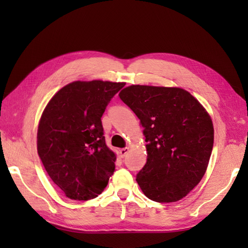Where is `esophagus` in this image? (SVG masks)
Segmentation results:
<instances>
[{"instance_id": "1", "label": "esophagus", "mask_w": 248, "mask_h": 248, "mask_svg": "<svg viewBox=\"0 0 248 248\" xmlns=\"http://www.w3.org/2000/svg\"><path fill=\"white\" fill-rule=\"evenodd\" d=\"M128 151H129V148H123V149L119 150V156L121 157V159H124L125 155L128 154Z\"/></svg>"}]
</instances>
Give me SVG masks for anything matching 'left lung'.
Here are the masks:
<instances>
[{"instance_id":"8db88e82","label":"left lung","mask_w":248,"mask_h":248,"mask_svg":"<svg viewBox=\"0 0 248 248\" xmlns=\"http://www.w3.org/2000/svg\"><path fill=\"white\" fill-rule=\"evenodd\" d=\"M119 98L144 128L147 162L136 175L141 191L156 202L186 197L208 168L214 141L211 116L180 87L131 85Z\"/></svg>"}]
</instances>
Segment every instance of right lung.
Returning <instances> with one entry per match:
<instances>
[{
    "instance_id": "1",
    "label": "right lung",
    "mask_w": 248,
    "mask_h": 248,
    "mask_svg": "<svg viewBox=\"0 0 248 248\" xmlns=\"http://www.w3.org/2000/svg\"><path fill=\"white\" fill-rule=\"evenodd\" d=\"M124 82L75 81L46 105L37 130V151L50 176L72 200L97 197L115 171L116 154L103 136L101 117Z\"/></svg>"
}]
</instances>
